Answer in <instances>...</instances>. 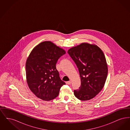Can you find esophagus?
I'll use <instances>...</instances> for the list:
<instances>
[{"mask_svg": "<svg viewBox=\"0 0 130 130\" xmlns=\"http://www.w3.org/2000/svg\"><path fill=\"white\" fill-rule=\"evenodd\" d=\"M66 83L67 84H68V85H70V84H71L72 83V81H67V82H66Z\"/></svg>", "mask_w": 130, "mask_h": 130, "instance_id": "34e87169", "label": "esophagus"}]
</instances>
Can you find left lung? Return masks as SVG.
I'll list each match as a JSON object with an SVG mask.
<instances>
[{"instance_id":"8db88e82","label":"left lung","mask_w":130,"mask_h":130,"mask_svg":"<svg viewBox=\"0 0 130 130\" xmlns=\"http://www.w3.org/2000/svg\"><path fill=\"white\" fill-rule=\"evenodd\" d=\"M68 53L76 64L81 78V86L74 90L75 96L80 100L92 99L101 91L108 74L105 55L95 44L82 43L73 47Z\"/></svg>"}]
</instances>
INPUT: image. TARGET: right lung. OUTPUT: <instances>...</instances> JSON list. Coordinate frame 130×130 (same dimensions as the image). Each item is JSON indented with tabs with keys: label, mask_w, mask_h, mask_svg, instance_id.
<instances>
[{
	"label": "right lung",
	"mask_w": 130,
	"mask_h": 130,
	"mask_svg": "<svg viewBox=\"0 0 130 130\" xmlns=\"http://www.w3.org/2000/svg\"><path fill=\"white\" fill-rule=\"evenodd\" d=\"M65 53L64 50L50 41L41 42L31 51L26 62V81L37 98L52 100L65 84L56 68L58 59Z\"/></svg>",
	"instance_id": "obj_1"
}]
</instances>
